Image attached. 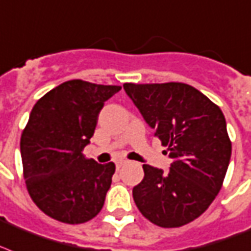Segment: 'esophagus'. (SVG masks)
Here are the masks:
<instances>
[{
	"instance_id": "1",
	"label": "esophagus",
	"mask_w": 251,
	"mask_h": 251,
	"mask_svg": "<svg viewBox=\"0 0 251 251\" xmlns=\"http://www.w3.org/2000/svg\"><path fill=\"white\" fill-rule=\"evenodd\" d=\"M125 163H126L125 159H118L117 162H116V167H117V170H120V168H121Z\"/></svg>"
}]
</instances>
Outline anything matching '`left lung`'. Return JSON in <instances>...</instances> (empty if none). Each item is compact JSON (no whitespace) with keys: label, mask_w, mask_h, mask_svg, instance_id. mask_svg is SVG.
I'll list each match as a JSON object with an SVG mask.
<instances>
[{"label":"left lung","mask_w":251,"mask_h":251,"mask_svg":"<svg viewBox=\"0 0 251 251\" xmlns=\"http://www.w3.org/2000/svg\"><path fill=\"white\" fill-rule=\"evenodd\" d=\"M124 89L172 159L168 171L143 164L145 177L133 188L135 205L158 226H183L221 189L232 155L225 117L188 84L126 83Z\"/></svg>","instance_id":"obj_1"}]
</instances>
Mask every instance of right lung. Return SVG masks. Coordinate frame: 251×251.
Returning <instances> with one entry per match:
<instances>
[{
  "label": "right lung",
  "instance_id": "right-lung-1",
  "mask_svg": "<svg viewBox=\"0 0 251 251\" xmlns=\"http://www.w3.org/2000/svg\"><path fill=\"white\" fill-rule=\"evenodd\" d=\"M120 89L70 80L46 93L30 113L21 137L26 187L36 206L60 223H87L102 209L116 166L87 159L83 150L105 101Z\"/></svg>",
  "mask_w": 251,
  "mask_h": 251
}]
</instances>
